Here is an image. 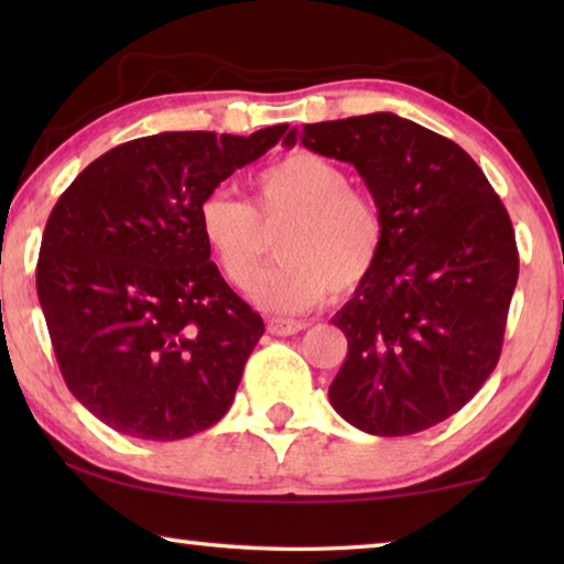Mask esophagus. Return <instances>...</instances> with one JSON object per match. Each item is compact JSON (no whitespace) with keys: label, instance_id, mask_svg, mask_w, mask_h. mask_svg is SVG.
<instances>
[{"label":"esophagus","instance_id":"obj_1","mask_svg":"<svg viewBox=\"0 0 564 564\" xmlns=\"http://www.w3.org/2000/svg\"><path fill=\"white\" fill-rule=\"evenodd\" d=\"M269 333L273 336H295V333L305 328L303 321H295V318H269Z\"/></svg>","mask_w":564,"mask_h":564}]
</instances>
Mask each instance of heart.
Wrapping results in <instances>:
<instances>
[{"label":"heart","instance_id":"1","mask_svg":"<svg viewBox=\"0 0 564 564\" xmlns=\"http://www.w3.org/2000/svg\"><path fill=\"white\" fill-rule=\"evenodd\" d=\"M286 228L276 242L282 261L257 276L268 252L264 228ZM198 231L224 279L246 289L265 311L311 308L328 291L348 293L368 279L383 253L386 221L336 161L293 151L253 178V206L216 188L198 206Z\"/></svg>","mask_w":564,"mask_h":564}]
</instances>
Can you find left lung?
<instances>
[{"label":"left lung","instance_id":"1","mask_svg":"<svg viewBox=\"0 0 564 564\" xmlns=\"http://www.w3.org/2000/svg\"><path fill=\"white\" fill-rule=\"evenodd\" d=\"M295 141L356 166L386 221L376 269L330 321L348 338L330 405L370 435L427 431L498 366L520 271L510 216L455 141L390 111L305 123Z\"/></svg>","mask_w":564,"mask_h":564}]
</instances>
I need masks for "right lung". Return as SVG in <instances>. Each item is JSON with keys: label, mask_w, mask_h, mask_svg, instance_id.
Instances as JSON below:
<instances>
[{"label": "right lung", "mask_w": 564, "mask_h": 564, "mask_svg": "<svg viewBox=\"0 0 564 564\" xmlns=\"http://www.w3.org/2000/svg\"><path fill=\"white\" fill-rule=\"evenodd\" d=\"M285 129L127 141L52 208L36 295L66 388L117 433L181 441L231 408L263 318L218 273L198 206Z\"/></svg>", "instance_id": "right-lung-1"}]
</instances>
